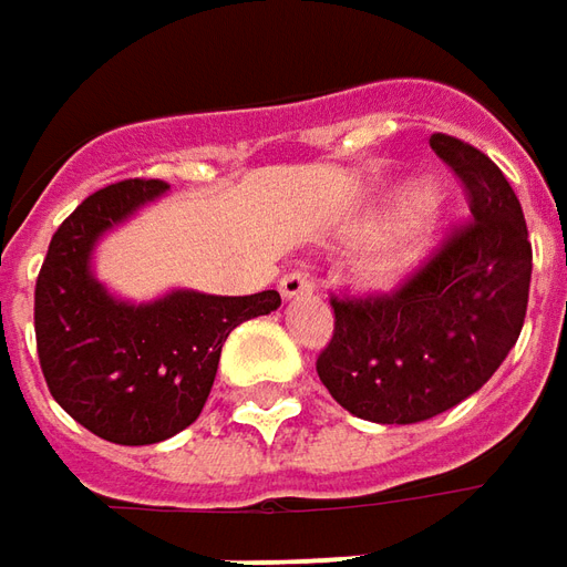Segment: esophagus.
Instances as JSON below:
<instances>
[{
  "mask_svg": "<svg viewBox=\"0 0 567 567\" xmlns=\"http://www.w3.org/2000/svg\"><path fill=\"white\" fill-rule=\"evenodd\" d=\"M315 290V277L306 271V268H292L287 275L280 277V292L287 299H296V296H309Z\"/></svg>",
  "mask_w": 567,
  "mask_h": 567,
  "instance_id": "esophagus-1",
  "label": "esophagus"
}]
</instances>
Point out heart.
Masks as SVG:
<instances>
[{"instance_id": "obj_1", "label": "heart", "mask_w": 567, "mask_h": 567, "mask_svg": "<svg viewBox=\"0 0 567 567\" xmlns=\"http://www.w3.org/2000/svg\"><path fill=\"white\" fill-rule=\"evenodd\" d=\"M412 258H415V246H409V243H405V246H399L396 256L383 261V271H399V268H405Z\"/></svg>"}]
</instances>
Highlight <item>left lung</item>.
Here are the masks:
<instances>
[{
	"label": "left lung",
	"instance_id": "1",
	"mask_svg": "<svg viewBox=\"0 0 567 567\" xmlns=\"http://www.w3.org/2000/svg\"><path fill=\"white\" fill-rule=\"evenodd\" d=\"M431 150L465 189L471 215L393 290L333 296L318 378L355 417L415 424L477 393L515 346L530 292V239L496 162L450 133Z\"/></svg>",
	"mask_w": 567,
	"mask_h": 567
}]
</instances>
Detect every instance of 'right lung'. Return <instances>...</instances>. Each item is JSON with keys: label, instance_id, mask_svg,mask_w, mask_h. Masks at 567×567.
<instances>
[{"label": "right lung", "instance_id": "1", "mask_svg": "<svg viewBox=\"0 0 567 567\" xmlns=\"http://www.w3.org/2000/svg\"><path fill=\"white\" fill-rule=\"evenodd\" d=\"M165 189V181L131 177L86 196L52 234L33 292L49 393L90 434L121 446H150L189 427L230 330L280 306L277 290H177L152 306H127L99 287L90 275L99 234Z\"/></svg>", "mask_w": 567, "mask_h": 567}]
</instances>
